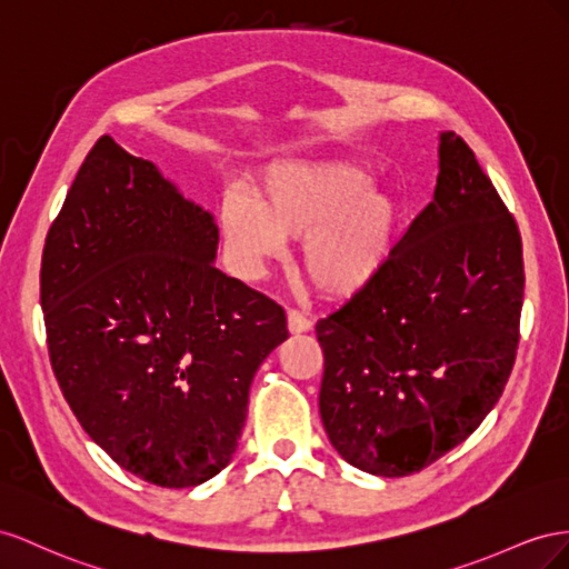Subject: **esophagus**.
Listing matches in <instances>:
<instances>
[{"label":"esophagus","mask_w":569,"mask_h":569,"mask_svg":"<svg viewBox=\"0 0 569 569\" xmlns=\"http://www.w3.org/2000/svg\"><path fill=\"white\" fill-rule=\"evenodd\" d=\"M312 329V321L307 319L302 312H298V310H290L288 312V331L290 333H305V331H310Z\"/></svg>","instance_id":"esophagus-1"}]
</instances>
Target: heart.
Here are the masks:
<instances>
[{
	"instance_id": "1",
	"label": "heart",
	"mask_w": 569,
	"mask_h": 569,
	"mask_svg": "<svg viewBox=\"0 0 569 569\" xmlns=\"http://www.w3.org/2000/svg\"><path fill=\"white\" fill-rule=\"evenodd\" d=\"M369 169L346 159L288 161L267 171L257 200L229 192L221 226L242 271L254 273L302 242V271L329 298H352L391 267L405 223L398 194L371 188Z\"/></svg>"
}]
</instances>
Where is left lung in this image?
Here are the masks:
<instances>
[{
  "mask_svg": "<svg viewBox=\"0 0 569 569\" xmlns=\"http://www.w3.org/2000/svg\"><path fill=\"white\" fill-rule=\"evenodd\" d=\"M522 300L517 223L475 152L446 131L433 200L391 267L317 321L319 412L338 456L408 477L460 446L508 383Z\"/></svg>",
  "mask_w": 569,
  "mask_h": 569,
  "instance_id": "left-lung-1",
  "label": "left lung"
}]
</instances>
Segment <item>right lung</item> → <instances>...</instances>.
<instances>
[{"mask_svg":"<svg viewBox=\"0 0 569 569\" xmlns=\"http://www.w3.org/2000/svg\"><path fill=\"white\" fill-rule=\"evenodd\" d=\"M219 229L148 159L97 140L44 240L40 302L80 427L144 481L188 489L231 462L286 312L214 267Z\"/></svg>","mask_w":569,"mask_h":569,"instance_id":"add662e5","label":"right lung"}]
</instances>
